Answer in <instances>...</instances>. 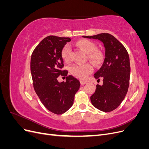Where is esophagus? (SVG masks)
Masks as SVG:
<instances>
[{
  "label": "esophagus",
  "instance_id": "1",
  "mask_svg": "<svg viewBox=\"0 0 149 149\" xmlns=\"http://www.w3.org/2000/svg\"><path fill=\"white\" fill-rule=\"evenodd\" d=\"M86 83H87V81H83V80L81 81V85H84Z\"/></svg>",
  "mask_w": 149,
  "mask_h": 149
}]
</instances>
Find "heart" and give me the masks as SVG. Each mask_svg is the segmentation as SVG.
Returning a JSON list of instances; mask_svg holds the SVG:
<instances>
[{"label":"heart","instance_id":"obj_1","mask_svg":"<svg viewBox=\"0 0 149 149\" xmlns=\"http://www.w3.org/2000/svg\"><path fill=\"white\" fill-rule=\"evenodd\" d=\"M76 46L81 49L88 54V58L94 65H100L103 60L102 53L96 49V44L88 40H80L76 43ZM71 48L70 45L67 44L64 46L61 50V56L65 61H69L71 57ZM93 67L90 63L76 64L72 66L70 68L71 73L75 77L80 79H85L87 76L92 73Z\"/></svg>","mask_w":149,"mask_h":149}]
</instances>
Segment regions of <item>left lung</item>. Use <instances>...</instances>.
I'll list each match as a JSON object with an SVG mask.
<instances>
[{
  "mask_svg": "<svg viewBox=\"0 0 149 149\" xmlns=\"http://www.w3.org/2000/svg\"><path fill=\"white\" fill-rule=\"evenodd\" d=\"M83 37L100 40L105 48L103 64L94 74L96 79H103V84L96 85V91L90 99L97 109L111 112L120 104L128 91L130 72L128 52L123 45L109 33Z\"/></svg>",
  "mask_w": 149,
  "mask_h": 149,
  "instance_id": "obj_1",
  "label": "left lung"
}]
</instances>
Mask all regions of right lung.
Instances as JSON below:
<instances>
[{
    "label": "right lung",
    "mask_w": 149,
    "mask_h": 149,
    "mask_svg": "<svg viewBox=\"0 0 149 149\" xmlns=\"http://www.w3.org/2000/svg\"><path fill=\"white\" fill-rule=\"evenodd\" d=\"M71 38L50 35L42 40L31 56L30 70L35 91L44 106L55 114L65 113L73 106L80 87L78 79L69 75L59 83L58 76H67L61 50Z\"/></svg>",
    "instance_id": "1"
}]
</instances>
